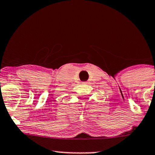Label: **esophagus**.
Segmentation results:
<instances>
[{
    "label": "esophagus",
    "mask_w": 155,
    "mask_h": 155,
    "mask_svg": "<svg viewBox=\"0 0 155 155\" xmlns=\"http://www.w3.org/2000/svg\"><path fill=\"white\" fill-rule=\"evenodd\" d=\"M82 83H84V84H88L89 82H88V81H84V82H82Z\"/></svg>",
    "instance_id": "1"
}]
</instances>
